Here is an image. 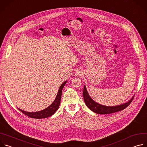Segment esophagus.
Masks as SVG:
<instances>
[{"mask_svg":"<svg viewBox=\"0 0 147 147\" xmlns=\"http://www.w3.org/2000/svg\"><path fill=\"white\" fill-rule=\"evenodd\" d=\"M76 76H81L82 75V72L81 70H77L76 72Z\"/></svg>","mask_w":147,"mask_h":147,"instance_id":"obj_1","label":"esophagus"}]
</instances>
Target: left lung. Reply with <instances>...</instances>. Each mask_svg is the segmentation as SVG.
Here are the masks:
<instances>
[{
	"instance_id": "obj_1",
	"label": "left lung",
	"mask_w": 147,
	"mask_h": 147,
	"mask_svg": "<svg viewBox=\"0 0 147 147\" xmlns=\"http://www.w3.org/2000/svg\"><path fill=\"white\" fill-rule=\"evenodd\" d=\"M82 94H83L84 100L85 103L87 106V107L92 112L100 115L110 114V113H113L116 112L122 111L129 105L134 98V96H133L129 101L125 103L120 105L114 106V107H107V106L102 105L99 104L96 102H95L89 95L86 86H84V87Z\"/></svg>"
}]
</instances>
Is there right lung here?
<instances>
[{
    "mask_svg": "<svg viewBox=\"0 0 147 147\" xmlns=\"http://www.w3.org/2000/svg\"><path fill=\"white\" fill-rule=\"evenodd\" d=\"M66 82L67 81H65L60 86L55 100L49 107H48L46 109L42 111H40L39 112H26L24 111H22V109L18 108V110H20L21 112L23 113L24 114H25L26 115H27V116L31 118H34V119H44V118H47L51 116L57 111V110L59 107L60 103V100H61V93H62V90L64 86H65Z\"/></svg>",
    "mask_w": 147,
    "mask_h": 147,
    "instance_id": "add662e5",
    "label": "right lung"
}]
</instances>
